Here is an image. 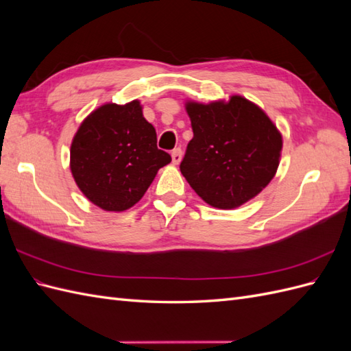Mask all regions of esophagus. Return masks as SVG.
I'll list each match as a JSON object with an SVG mask.
<instances>
[{"mask_svg": "<svg viewBox=\"0 0 351 351\" xmlns=\"http://www.w3.org/2000/svg\"><path fill=\"white\" fill-rule=\"evenodd\" d=\"M182 155H183V152H182V149H180V147H176V149L171 151V159H173L174 165H178L180 161H182Z\"/></svg>", "mask_w": 351, "mask_h": 351, "instance_id": "obj_1", "label": "esophagus"}]
</instances>
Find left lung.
Wrapping results in <instances>:
<instances>
[{"label":"left lung","mask_w":351,"mask_h":351,"mask_svg":"<svg viewBox=\"0 0 351 351\" xmlns=\"http://www.w3.org/2000/svg\"><path fill=\"white\" fill-rule=\"evenodd\" d=\"M193 139L180 171L208 205L234 209L269 184L282 136L261 107L240 95L209 104L186 102Z\"/></svg>","instance_id":"1"}]
</instances>
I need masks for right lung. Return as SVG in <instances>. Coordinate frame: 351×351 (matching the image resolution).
Listing matches in <instances>:
<instances>
[{
  "label": "right lung",
  "mask_w": 351,
  "mask_h": 351,
  "mask_svg": "<svg viewBox=\"0 0 351 351\" xmlns=\"http://www.w3.org/2000/svg\"><path fill=\"white\" fill-rule=\"evenodd\" d=\"M171 156L158 149L155 127L141 102L104 104L82 121L70 147V169L80 192L108 212L134 206Z\"/></svg>",
  "instance_id": "1"
}]
</instances>
